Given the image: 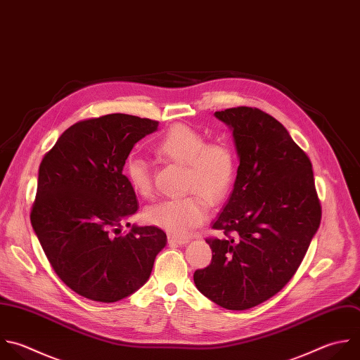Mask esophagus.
I'll return each mask as SVG.
<instances>
[{"instance_id":"obj_1","label":"esophagus","mask_w":360,"mask_h":360,"mask_svg":"<svg viewBox=\"0 0 360 360\" xmlns=\"http://www.w3.org/2000/svg\"><path fill=\"white\" fill-rule=\"evenodd\" d=\"M167 240H169L170 245H187L188 243V239L179 238V236H174V235H169Z\"/></svg>"}]
</instances>
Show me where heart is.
Masks as SVG:
<instances>
[{
	"mask_svg": "<svg viewBox=\"0 0 360 360\" xmlns=\"http://www.w3.org/2000/svg\"><path fill=\"white\" fill-rule=\"evenodd\" d=\"M158 158L186 166L183 180L184 191L193 194L162 200L145 210V221L162 228L174 236H187L204 222L208 205L225 197L235 176V158L231 148L224 142L205 143L204 136L186 125L170 128L155 145ZM125 179L132 191L148 198L152 195L153 184L150 169L142 158H129L124 166ZM200 193L195 195V193Z\"/></svg>",
	"mask_w": 360,
	"mask_h": 360,
	"instance_id": "heart-1",
	"label": "heart"
}]
</instances>
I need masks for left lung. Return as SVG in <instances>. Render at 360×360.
<instances>
[{
    "label": "left lung",
    "mask_w": 360,
    "mask_h": 360,
    "mask_svg": "<svg viewBox=\"0 0 360 360\" xmlns=\"http://www.w3.org/2000/svg\"><path fill=\"white\" fill-rule=\"evenodd\" d=\"M233 136L239 166L228 202L212 224L210 266L195 270L200 292L226 309H248L294 276L321 222L312 165L288 131L249 107L217 111Z\"/></svg>",
    "instance_id": "8db88e82"
}]
</instances>
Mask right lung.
<instances>
[{"instance_id": "1", "label": "right lung", "mask_w": 360, "mask_h": 360, "mask_svg": "<svg viewBox=\"0 0 360 360\" xmlns=\"http://www.w3.org/2000/svg\"><path fill=\"white\" fill-rule=\"evenodd\" d=\"M158 125L127 114L77 122L39 166L32 228L56 274L89 300L115 302L135 292L166 246L158 226L122 232L139 208L122 173L125 160Z\"/></svg>"}]
</instances>
